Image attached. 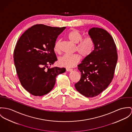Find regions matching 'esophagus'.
I'll list each match as a JSON object with an SVG mask.
<instances>
[{
	"instance_id": "obj_1",
	"label": "esophagus",
	"mask_w": 132,
	"mask_h": 132,
	"mask_svg": "<svg viewBox=\"0 0 132 132\" xmlns=\"http://www.w3.org/2000/svg\"><path fill=\"white\" fill-rule=\"evenodd\" d=\"M66 70L68 72H71V71H72L73 69H69V68H67Z\"/></svg>"
}]
</instances>
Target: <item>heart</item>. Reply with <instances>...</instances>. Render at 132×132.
Listing matches in <instances>:
<instances>
[{"instance_id": "b5f03b06", "label": "heart", "mask_w": 132, "mask_h": 132, "mask_svg": "<svg viewBox=\"0 0 132 132\" xmlns=\"http://www.w3.org/2000/svg\"><path fill=\"white\" fill-rule=\"evenodd\" d=\"M68 38L72 43L76 45L75 51L77 52L81 57L85 58L88 57L92 52L94 44L90 37H86L83 39L81 32L76 30L71 31L68 35ZM60 41H58L54 47V51L56 53L60 52ZM80 57L78 54H65L59 58V64L66 68L74 67L80 61Z\"/></svg>"}]
</instances>
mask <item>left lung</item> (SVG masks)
I'll use <instances>...</instances> for the list:
<instances>
[{
    "mask_svg": "<svg viewBox=\"0 0 132 132\" xmlns=\"http://www.w3.org/2000/svg\"><path fill=\"white\" fill-rule=\"evenodd\" d=\"M94 49L78 65L81 72L80 80L75 84L76 89L87 97L98 95L111 83L118 61L116 46L106 30L92 28L88 31Z\"/></svg>",
    "mask_w": 132,
    "mask_h": 132,
    "instance_id": "left-lung-1",
    "label": "left lung"
}]
</instances>
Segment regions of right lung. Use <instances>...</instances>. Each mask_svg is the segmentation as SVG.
Segmentation results:
<instances>
[{
	"label": "right lung",
	"instance_id": "right-lung-1",
	"mask_svg": "<svg viewBox=\"0 0 132 132\" xmlns=\"http://www.w3.org/2000/svg\"><path fill=\"white\" fill-rule=\"evenodd\" d=\"M65 29L34 25L18 41L13 54L16 71L21 85L31 94L43 96L48 93L55 85L56 76L66 71L65 68H48L57 60L55 43Z\"/></svg>",
	"mask_w": 132,
	"mask_h": 132
}]
</instances>
